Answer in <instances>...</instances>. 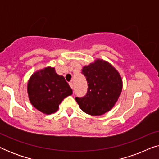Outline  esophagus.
<instances>
[{
	"label": "esophagus",
	"mask_w": 159,
	"mask_h": 159,
	"mask_svg": "<svg viewBox=\"0 0 159 159\" xmlns=\"http://www.w3.org/2000/svg\"><path fill=\"white\" fill-rule=\"evenodd\" d=\"M69 85H70L71 88L73 89V88H74V84H73V82H69Z\"/></svg>",
	"instance_id": "1"
}]
</instances>
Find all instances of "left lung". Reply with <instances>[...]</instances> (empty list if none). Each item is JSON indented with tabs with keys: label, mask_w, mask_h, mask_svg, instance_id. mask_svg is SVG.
Instances as JSON below:
<instances>
[{
	"label": "left lung",
	"mask_w": 159,
	"mask_h": 159,
	"mask_svg": "<svg viewBox=\"0 0 159 159\" xmlns=\"http://www.w3.org/2000/svg\"><path fill=\"white\" fill-rule=\"evenodd\" d=\"M82 74L88 82V91L75 100L86 114L99 116L114 107L122 90V80L112 65L103 60L83 67Z\"/></svg>",
	"instance_id": "8db88e82"
}]
</instances>
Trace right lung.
<instances>
[{
	"mask_svg": "<svg viewBox=\"0 0 159 159\" xmlns=\"http://www.w3.org/2000/svg\"><path fill=\"white\" fill-rule=\"evenodd\" d=\"M27 92L32 106L46 114L56 112L64 98L72 94L64 77L57 75L54 68L51 67L32 75L28 82Z\"/></svg>",
	"mask_w": 159,
	"mask_h": 159,
	"instance_id": "add662e5",
	"label": "right lung"
}]
</instances>
